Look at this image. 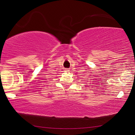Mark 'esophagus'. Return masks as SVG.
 Masks as SVG:
<instances>
[{
	"label": "esophagus",
	"instance_id": "obj_1",
	"mask_svg": "<svg viewBox=\"0 0 135 135\" xmlns=\"http://www.w3.org/2000/svg\"><path fill=\"white\" fill-rule=\"evenodd\" d=\"M65 70H66V71H68V69H66Z\"/></svg>",
	"mask_w": 135,
	"mask_h": 135
}]
</instances>
